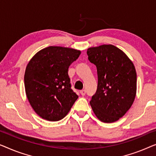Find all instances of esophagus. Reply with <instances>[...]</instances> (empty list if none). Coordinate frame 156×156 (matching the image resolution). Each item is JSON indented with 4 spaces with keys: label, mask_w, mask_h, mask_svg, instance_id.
I'll list each match as a JSON object with an SVG mask.
<instances>
[{
    "label": "esophagus",
    "mask_w": 156,
    "mask_h": 156,
    "mask_svg": "<svg viewBox=\"0 0 156 156\" xmlns=\"http://www.w3.org/2000/svg\"><path fill=\"white\" fill-rule=\"evenodd\" d=\"M80 93L83 96H84L85 95V93H86V90H82L80 91Z\"/></svg>",
    "instance_id": "obj_1"
}]
</instances>
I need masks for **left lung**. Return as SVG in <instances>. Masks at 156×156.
I'll use <instances>...</instances> for the list:
<instances>
[{"label": "left lung", "mask_w": 156, "mask_h": 156, "mask_svg": "<svg viewBox=\"0 0 156 156\" xmlns=\"http://www.w3.org/2000/svg\"><path fill=\"white\" fill-rule=\"evenodd\" d=\"M88 60L97 67L98 88L90 102L98 119L115 122L130 109L136 93V72L119 48L103 44L87 49Z\"/></svg>", "instance_id": "left-lung-1"}]
</instances>
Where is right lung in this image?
<instances>
[{
	"mask_svg": "<svg viewBox=\"0 0 156 156\" xmlns=\"http://www.w3.org/2000/svg\"><path fill=\"white\" fill-rule=\"evenodd\" d=\"M80 54L79 50L51 46L37 52L28 63L24 77L26 95L42 119H62L78 99L68 71Z\"/></svg>",
	"mask_w": 156,
	"mask_h": 156,
	"instance_id": "1",
	"label": "right lung"
}]
</instances>
